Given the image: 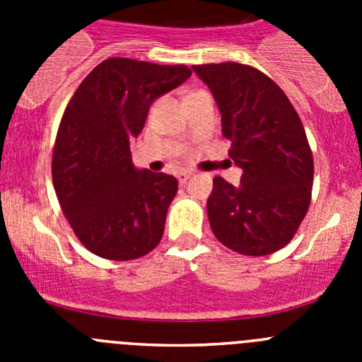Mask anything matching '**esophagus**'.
<instances>
[{"instance_id": "obj_1", "label": "esophagus", "mask_w": 362, "mask_h": 362, "mask_svg": "<svg viewBox=\"0 0 362 362\" xmlns=\"http://www.w3.org/2000/svg\"><path fill=\"white\" fill-rule=\"evenodd\" d=\"M192 177V172L190 170H181L177 174V179H179V183H187L188 179Z\"/></svg>"}]
</instances>
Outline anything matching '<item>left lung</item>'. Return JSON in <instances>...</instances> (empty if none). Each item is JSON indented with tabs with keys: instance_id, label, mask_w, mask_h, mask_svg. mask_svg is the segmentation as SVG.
<instances>
[{
	"instance_id": "1",
	"label": "left lung",
	"mask_w": 362,
	"mask_h": 362,
	"mask_svg": "<svg viewBox=\"0 0 362 362\" xmlns=\"http://www.w3.org/2000/svg\"><path fill=\"white\" fill-rule=\"evenodd\" d=\"M221 112L238 187L214 177L210 226L230 250L268 255L288 245L310 206L313 159L290 99L268 76L241 63L197 65Z\"/></svg>"
}]
</instances>
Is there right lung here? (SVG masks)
<instances>
[{"label":"right lung","instance_id":"1","mask_svg":"<svg viewBox=\"0 0 362 362\" xmlns=\"http://www.w3.org/2000/svg\"><path fill=\"white\" fill-rule=\"evenodd\" d=\"M192 76L185 65L112 57L70 99L57 130L52 179L79 241L99 257L130 261L159 245L177 179L136 168L130 141L150 105Z\"/></svg>","mask_w":362,"mask_h":362}]
</instances>
